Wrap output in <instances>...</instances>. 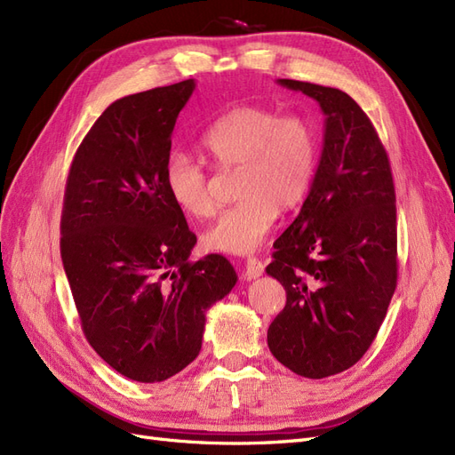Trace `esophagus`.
<instances>
[{
	"instance_id": "esophagus-1",
	"label": "esophagus",
	"mask_w": 455,
	"mask_h": 455,
	"mask_svg": "<svg viewBox=\"0 0 455 455\" xmlns=\"http://www.w3.org/2000/svg\"><path fill=\"white\" fill-rule=\"evenodd\" d=\"M264 273V264L258 258H249L244 261V279L246 281H252V279H258L259 275Z\"/></svg>"
}]
</instances>
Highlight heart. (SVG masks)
<instances>
[{
	"label": "heart",
	"mask_w": 455,
	"mask_h": 455,
	"mask_svg": "<svg viewBox=\"0 0 455 455\" xmlns=\"http://www.w3.org/2000/svg\"><path fill=\"white\" fill-rule=\"evenodd\" d=\"M201 146L216 167H239L241 201L218 216L204 231L206 249L251 254L266 241L281 209L306 197L316 167V134L298 114L279 116L266 106L244 104L218 117L201 136ZM164 186L184 214L209 218L216 201L209 172L186 151L164 161Z\"/></svg>",
	"instance_id": "heart-1"
}]
</instances>
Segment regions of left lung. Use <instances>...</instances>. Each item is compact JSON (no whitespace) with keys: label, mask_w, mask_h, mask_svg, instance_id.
<instances>
[{"label":"left lung","mask_w":455,"mask_h":455,"mask_svg":"<svg viewBox=\"0 0 455 455\" xmlns=\"http://www.w3.org/2000/svg\"><path fill=\"white\" fill-rule=\"evenodd\" d=\"M277 84L319 102L324 139L307 199L266 267L286 291L267 346L294 374L321 379L361 361L387 313L396 288L395 186L374 125L347 92Z\"/></svg>","instance_id":"1"}]
</instances>
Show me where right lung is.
Instances as JSON below:
<instances>
[{"mask_svg":"<svg viewBox=\"0 0 455 455\" xmlns=\"http://www.w3.org/2000/svg\"><path fill=\"white\" fill-rule=\"evenodd\" d=\"M196 91L186 79L109 104L68 174L60 254L87 341L121 376L172 378L201 351L206 311L237 273L209 254L169 197L163 169L178 114Z\"/></svg>","mask_w":455,"mask_h":455,"instance_id":"obj_1","label":"right lung"}]
</instances>
